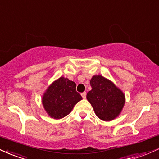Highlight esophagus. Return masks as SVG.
I'll list each match as a JSON object with an SVG mask.
<instances>
[{
    "label": "esophagus",
    "mask_w": 159,
    "mask_h": 159,
    "mask_svg": "<svg viewBox=\"0 0 159 159\" xmlns=\"http://www.w3.org/2000/svg\"><path fill=\"white\" fill-rule=\"evenodd\" d=\"M86 96H87V93H86V92H84L81 93V96L83 97V98H86Z\"/></svg>",
    "instance_id": "esophagus-1"
}]
</instances>
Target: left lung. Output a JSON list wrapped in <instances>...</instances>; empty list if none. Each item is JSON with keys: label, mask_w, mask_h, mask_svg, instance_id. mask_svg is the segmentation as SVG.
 Wrapping results in <instances>:
<instances>
[{"label": "left lung", "mask_w": 159, "mask_h": 159, "mask_svg": "<svg viewBox=\"0 0 159 159\" xmlns=\"http://www.w3.org/2000/svg\"><path fill=\"white\" fill-rule=\"evenodd\" d=\"M92 90L87 94L95 114L104 121H111L119 116L124 105L125 95L110 80L94 75L90 80Z\"/></svg>", "instance_id": "obj_1"}]
</instances>
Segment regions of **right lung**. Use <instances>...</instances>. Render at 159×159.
I'll use <instances>...</instances> for the list:
<instances>
[{"label": "right lung", "instance_id": "right-lung-1", "mask_svg": "<svg viewBox=\"0 0 159 159\" xmlns=\"http://www.w3.org/2000/svg\"><path fill=\"white\" fill-rule=\"evenodd\" d=\"M81 99V96L76 91L75 83L61 77L48 87L42 102L49 116L57 120L68 115Z\"/></svg>", "mask_w": 159, "mask_h": 159}]
</instances>
